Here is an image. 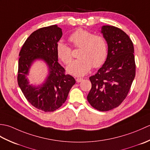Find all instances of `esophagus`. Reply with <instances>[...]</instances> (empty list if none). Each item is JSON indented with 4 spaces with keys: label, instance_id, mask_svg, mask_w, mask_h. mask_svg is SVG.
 <instances>
[{
    "label": "esophagus",
    "instance_id": "obj_1",
    "mask_svg": "<svg viewBox=\"0 0 150 150\" xmlns=\"http://www.w3.org/2000/svg\"><path fill=\"white\" fill-rule=\"evenodd\" d=\"M82 81H83V79L82 78H77V79H76V81H77V82H81Z\"/></svg>",
    "mask_w": 150,
    "mask_h": 150
}]
</instances>
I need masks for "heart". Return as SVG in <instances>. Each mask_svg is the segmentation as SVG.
I'll use <instances>...</instances> for the list:
<instances>
[{
    "label": "heart",
    "instance_id": "1",
    "mask_svg": "<svg viewBox=\"0 0 150 150\" xmlns=\"http://www.w3.org/2000/svg\"><path fill=\"white\" fill-rule=\"evenodd\" d=\"M69 40L75 47L81 48L80 59L73 61L67 67L69 74L81 77L88 73L92 66L97 68L103 65L108 53L107 42L104 37L79 28L70 35ZM57 54L66 64L71 61V50L63 41L57 44Z\"/></svg>",
    "mask_w": 150,
    "mask_h": 150
}]
</instances>
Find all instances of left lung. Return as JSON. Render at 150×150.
<instances>
[{
  "label": "left lung",
  "mask_w": 150,
  "mask_h": 150,
  "mask_svg": "<svg viewBox=\"0 0 150 150\" xmlns=\"http://www.w3.org/2000/svg\"><path fill=\"white\" fill-rule=\"evenodd\" d=\"M108 55L96 74L91 76L89 103L97 110L106 111L119 106L125 99L135 76L134 47L129 36L117 27L103 26Z\"/></svg>",
  "instance_id": "1"
}]
</instances>
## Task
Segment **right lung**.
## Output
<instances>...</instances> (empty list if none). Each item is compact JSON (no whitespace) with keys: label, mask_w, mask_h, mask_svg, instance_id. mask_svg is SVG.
Returning <instances> with one entry per match:
<instances>
[{"label":"right lung","mask_w":150,"mask_h":150,"mask_svg":"<svg viewBox=\"0 0 150 150\" xmlns=\"http://www.w3.org/2000/svg\"><path fill=\"white\" fill-rule=\"evenodd\" d=\"M62 31L57 25L35 31L25 41L19 53L18 84L28 102L45 112L58 109L65 103L75 80L64 74V68L58 62L57 45ZM37 60L46 64L48 74L42 83L30 85L27 76Z\"/></svg>","instance_id":"right-lung-1"}]
</instances>
